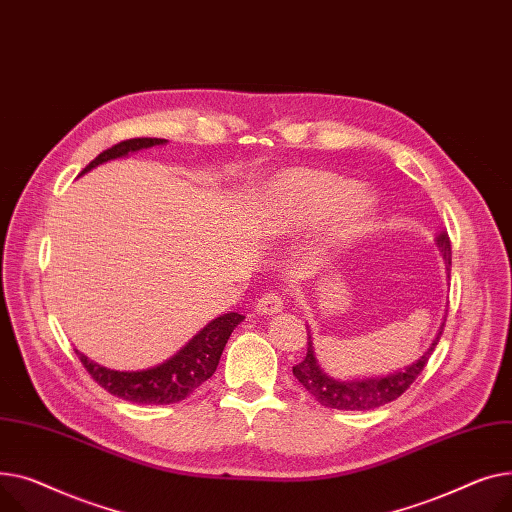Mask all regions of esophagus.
Wrapping results in <instances>:
<instances>
[{
    "mask_svg": "<svg viewBox=\"0 0 512 512\" xmlns=\"http://www.w3.org/2000/svg\"><path fill=\"white\" fill-rule=\"evenodd\" d=\"M254 310H256L258 314H262V316L279 314V312L283 310V297H281L279 293H275V291L264 293V295L258 299V302H256Z\"/></svg>",
    "mask_w": 512,
    "mask_h": 512,
    "instance_id": "esophagus-1",
    "label": "esophagus"
}]
</instances>
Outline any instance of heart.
<instances>
[{"instance_id": "b5f03b06", "label": "heart", "mask_w": 512, "mask_h": 512, "mask_svg": "<svg viewBox=\"0 0 512 512\" xmlns=\"http://www.w3.org/2000/svg\"><path fill=\"white\" fill-rule=\"evenodd\" d=\"M374 215V196L347 177L293 167L268 179L256 204V227L264 235L283 237L318 223V248L333 250L362 235Z\"/></svg>"}]
</instances>
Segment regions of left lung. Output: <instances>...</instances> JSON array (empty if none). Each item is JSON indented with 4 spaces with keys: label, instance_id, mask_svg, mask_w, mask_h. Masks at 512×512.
<instances>
[{
    "label": "left lung",
    "instance_id": "obj_1",
    "mask_svg": "<svg viewBox=\"0 0 512 512\" xmlns=\"http://www.w3.org/2000/svg\"><path fill=\"white\" fill-rule=\"evenodd\" d=\"M436 246L442 252L446 270H450V239L446 233H440L436 237ZM444 322L438 330L436 339L432 341L430 349L413 362L411 366H405L403 370H397L395 374H386V376H374V378H362V380H335L324 370L320 368L318 359L314 355V345H312V335L308 328V353L304 357L302 364L293 366V376L299 380L308 393L324 407L330 409H345V411H366V409H376L380 405H386L390 401H395L401 397L405 390L415 382V378L422 374L426 368L430 355L434 353L440 335H442Z\"/></svg>",
    "mask_w": 512,
    "mask_h": 512
}]
</instances>
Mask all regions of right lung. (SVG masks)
<instances>
[{"instance_id": "obj_1", "label": "right lung", "mask_w": 512, "mask_h": 512, "mask_svg": "<svg viewBox=\"0 0 512 512\" xmlns=\"http://www.w3.org/2000/svg\"><path fill=\"white\" fill-rule=\"evenodd\" d=\"M167 140L163 138H132L119 142L95 159L90 161L82 173L90 171L93 167L107 163L111 159L126 157L130 153H136V150L150 148V146H159L165 144ZM80 173V175H82ZM244 320L242 314L229 312L223 314L215 320H210L194 339L179 349L173 357H169L167 362L148 368V370H138V372H119V370H109L99 364H95L93 359H88L84 353L76 349V355L86 368V372L93 376V380L103 386L107 393L130 401L138 405H169V403H179L186 397H190L194 390L206 382L210 376L215 374L221 353L227 345V339L231 337L233 328Z\"/></svg>"}]
</instances>
